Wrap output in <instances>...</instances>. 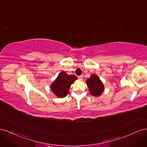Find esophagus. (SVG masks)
<instances>
[{
	"mask_svg": "<svg viewBox=\"0 0 147 147\" xmlns=\"http://www.w3.org/2000/svg\"><path fill=\"white\" fill-rule=\"evenodd\" d=\"M78 78L80 80H82V79H83V75H80V76L78 77Z\"/></svg>",
	"mask_w": 147,
	"mask_h": 147,
	"instance_id": "esophagus-1",
	"label": "esophagus"
}]
</instances>
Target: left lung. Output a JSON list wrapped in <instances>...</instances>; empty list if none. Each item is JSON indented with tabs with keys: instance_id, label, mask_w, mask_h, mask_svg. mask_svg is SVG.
<instances>
[{
	"instance_id": "1",
	"label": "left lung",
	"mask_w": 147,
	"mask_h": 147,
	"mask_svg": "<svg viewBox=\"0 0 147 147\" xmlns=\"http://www.w3.org/2000/svg\"><path fill=\"white\" fill-rule=\"evenodd\" d=\"M86 84L91 95L97 97L101 95L104 90L103 83L98 76L93 74L86 80Z\"/></svg>"
}]
</instances>
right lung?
I'll return each mask as SVG.
<instances>
[{
  "instance_id": "1",
  "label": "right lung",
  "mask_w": 147,
  "mask_h": 147,
  "mask_svg": "<svg viewBox=\"0 0 147 147\" xmlns=\"http://www.w3.org/2000/svg\"><path fill=\"white\" fill-rule=\"evenodd\" d=\"M77 79L75 75H69L63 71L51 84V90L57 97H64L67 95L71 84Z\"/></svg>"
}]
</instances>
